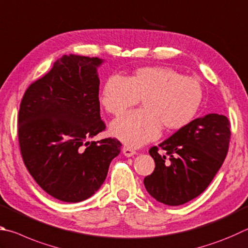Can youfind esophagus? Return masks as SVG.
<instances>
[{"label": "esophagus", "mask_w": 248, "mask_h": 248, "mask_svg": "<svg viewBox=\"0 0 248 248\" xmlns=\"http://www.w3.org/2000/svg\"><path fill=\"white\" fill-rule=\"evenodd\" d=\"M123 152H124V156H127V157H131V156L137 154V151H136V150H133V148L128 147V146H124Z\"/></svg>", "instance_id": "34e87169"}]
</instances>
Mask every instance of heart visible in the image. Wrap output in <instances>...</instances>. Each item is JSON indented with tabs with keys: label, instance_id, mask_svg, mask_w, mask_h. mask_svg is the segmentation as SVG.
<instances>
[{
	"label": "heart",
	"instance_id": "heart-1",
	"mask_svg": "<svg viewBox=\"0 0 248 248\" xmlns=\"http://www.w3.org/2000/svg\"><path fill=\"white\" fill-rule=\"evenodd\" d=\"M143 98L144 108L130 111L111 124V132L137 147L155 140L161 125L178 130L190 124L202 106L204 90L199 80L170 67H144L131 77L107 79L101 103L107 112L120 116Z\"/></svg>",
	"mask_w": 248,
	"mask_h": 248
}]
</instances>
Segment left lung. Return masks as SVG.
<instances>
[{"instance_id":"1","label":"left lung","mask_w":248,"mask_h":248,"mask_svg":"<svg viewBox=\"0 0 248 248\" xmlns=\"http://www.w3.org/2000/svg\"><path fill=\"white\" fill-rule=\"evenodd\" d=\"M230 128L226 116L209 114L179 129L159 146L151 147L155 169L144 178L147 192L169 206L186 204L202 194L226 159Z\"/></svg>"}]
</instances>
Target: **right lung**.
I'll list each match as a JSON object with an SVG mask.
<instances>
[{"mask_svg": "<svg viewBox=\"0 0 248 248\" xmlns=\"http://www.w3.org/2000/svg\"><path fill=\"white\" fill-rule=\"evenodd\" d=\"M97 57L64 55L27 88L18 112V142L26 168L54 199L92 196L120 153L116 138L89 142L104 131L100 116Z\"/></svg>", "mask_w": 248, "mask_h": 248, "instance_id": "right-lung-1", "label": "right lung"}]
</instances>
